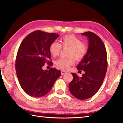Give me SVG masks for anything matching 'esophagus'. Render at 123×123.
Listing matches in <instances>:
<instances>
[{
	"instance_id": "esophagus-1",
	"label": "esophagus",
	"mask_w": 123,
	"mask_h": 123,
	"mask_svg": "<svg viewBox=\"0 0 123 123\" xmlns=\"http://www.w3.org/2000/svg\"><path fill=\"white\" fill-rule=\"evenodd\" d=\"M67 72H66V71H64V70H62L61 71V74H62V75H64L65 74H66Z\"/></svg>"
}]
</instances>
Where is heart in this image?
I'll return each instance as SVG.
<instances>
[{
  "label": "heart",
  "mask_w": 123,
  "mask_h": 123,
  "mask_svg": "<svg viewBox=\"0 0 123 123\" xmlns=\"http://www.w3.org/2000/svg\"><path fill=\"white\" fill-rule=\"evenodd\" d=\"M62 47L69 48L68 56L74 57L77 61L83 59L87 51L86 46L81 43L80 39L73 35H67L63 37L61 39V44L55 42L51 43L49 47L51 54L53 56H58L61 51ZM72 57L59 58L55 62V65L62 70H67L74 64Z\"/></svg>",
  "instance_id": "1"
}]
</instances>
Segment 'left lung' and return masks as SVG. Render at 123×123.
Listing matches in <instances>:
<instances>
[{"label": "left lung", "mask_w": 123, "mask_h": 123, "mask_svg": "<svg viewBox=\"0 0 123 123\" xmlns=\"http://www.w3.org/2000/svg\"><path fill=\"white\" fill-rule=\"evenodd\" d=\"M81 35L87 37L88 48L77 68L83 70L85 73L79 77L75 73H71L73 78L69 84V89L74 96L83 100L91 98L101 86L107 71V55L104 43L97 35L86 32Z\"/></svg>", "instance_id": "obj_1"}]
</instances>
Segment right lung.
I'll use <instances>...</instances> for the list:
<instances>
[{
  "instance_id": "right-lung-1",
  "label": "right lung",
  "mask_w": 123,
  "mask_h": 123,
  "mask_svg": "<svg viewBox=\"0 0 123 123\" xmlns=\"http://www.w3.org/2000/svg\"><path fill=\"white\" fill-rule=\"evenodd\" d=\"M59 35L40 30L29 34L23 40L18 49L15 68L18 81L26 93L35 98L47 94L58 78L59 70L51 68L43 69L46 63L50 64L49 47Z\"/></svg>"
}]
</instances>
